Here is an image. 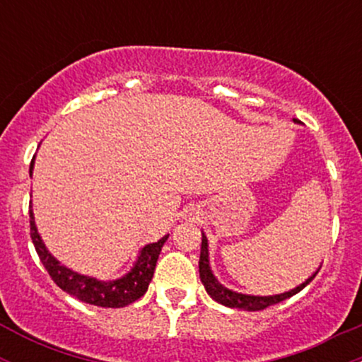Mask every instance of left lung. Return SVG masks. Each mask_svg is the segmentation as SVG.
Instances as JSON below:
<instances>
[{
    "instance_id": "8db88e82",
    "label": "left lung",
    "mask_w": 362,
    "mask_h": 362,
    "mask_svg": "<svg viewBox=\"0 0 362 362\" xmlns=\"http://www.w3.org/2000/svg\"><path fill=\"white\" fill-rule=\"evenodd\" d=\"M294 122H298L294 119ZM199 274H201V281L204 284V288L207 291L211 298L214 301L221 303L224 306H230V308H240V310H247V311H260L265 310L267 306L276 305V303H281L288 298L294 296L296 293H300L303 288L310 284L311 281L315 279L318 271L313 274V276L308 277L303 284L298 286V288L286 291V293L281 294H274V296H250V294H242L236 293V291H231L228 288H224L223 284H219V281L216 279L213 271L209 267V252H207V238L206 235L202 233V245H201V259H199Z\"/></svg>"
}]
</instances>
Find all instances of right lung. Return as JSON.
Returning a JSON list of instances; mask_svg holds the SVG:
<instances>
[{
	"instance_id": "1",
	"label": "right lung",
	"mask_w": 362,
	"mask_h": 362,
	"mask_svg": "<svg viewBox=\"0 0 362 362\" xmlns=\"http://www.w3.org/2000/svg\"><path fill=\"white\" fill-rule=\"evenodd\" d=\"M32 170H34V160L30 163V175ZM28 214H30L32 242H34L37 255H39V259L42 262L45 271L51 276V279L62 291L78 298L80 301L88 303V305L93 306H102V308H122V306H127L136 300H139L146 293L149 282L153 279V274H155L158 255H160L161 247H163L168 238V235H165L156 243L146 245L139 252L134 267L124 277L115 281H98L95 277L81 276V274L64 267V265H61L59 262L54 259L47 248H45L40 235L37 233L32 209L28 211Z\"/></svg>"
}]
</instances>
